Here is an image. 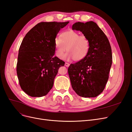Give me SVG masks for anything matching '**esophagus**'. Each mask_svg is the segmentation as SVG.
Wrapping results in <instances>:
<instances>
[{"instance_id": "esophagus-1", "label": "esophagus", "mask_w": 132, "mask_h": 132, "mask_svg": "<svg viewBox=\"0 0 132 132\" xmlns=\"http://www.w3.org/2000/svg\"><path fill=\"white\" fill-rule=\"evenodd\" d=\"M69 65H70V64H69V63H65V67H68Z\"/></svg>"}]
</instances>
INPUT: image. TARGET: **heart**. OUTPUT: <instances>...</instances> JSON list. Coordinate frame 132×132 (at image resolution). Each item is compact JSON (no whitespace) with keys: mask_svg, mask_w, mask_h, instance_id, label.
I'll list each match as a JSON object with an SVG mask.
<instances>
[{"mask_svg":"<svg viewBox=\"0 0 132 132\" xmlns=\"http://www.w3.org/2000/svg\"><path fill=\"white\" fill-rule=\"evenodd\" d=\"M55 54L60 59H73L74 61H80L88 54L90 41L86 36L80 35L77 32L69 30L60 35V38L54 41ZM69 52L65 56L66 51ZM65 57H64V56Z\"/></svg>","mask_w":132,"mask_h":132,"instance_id":"1","label":"heart"}]
</instances>
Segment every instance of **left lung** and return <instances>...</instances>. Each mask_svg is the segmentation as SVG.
Segmentation results:
<instances>
[{
	"label": "left lung",
	"instance_id": "obj_1",
	"mask_svg": "<svg viewBox=\"0 0 132 132\" xmlns=\"http://www.w3.org/2000/svg\"><path fill=\"white\" fill-rule=\"evenodd\" d=\"M72 30L81 31L89 38L90 49L84 59L68 68L71 86L80 96L95 97L104 90L109 78L112 62L110 42L94 21L75 22Z\"/></svg>",
	"mask_w": 132,
	"mask_h": 132
}]
</instances>
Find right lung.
Wrapping results in <instances>:
<instances>
[{"mask_svg":"<svg viewBox=\"0 0 132 132\" xmlns=\"http://www.w3.org/2000/svg\"><path fill=\"white\" fill-rule=\"evenodd\" d=\"M69 22H41L28 32L19 48L16 71L21 89L31 97L46 95L65 62L54 57V41Z\"/></svg>","mask_w":132,"mask_h":132,"instance_id":"right-lung-1","label":"right lung"}]
</instances>
